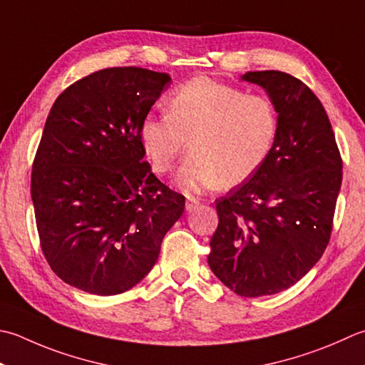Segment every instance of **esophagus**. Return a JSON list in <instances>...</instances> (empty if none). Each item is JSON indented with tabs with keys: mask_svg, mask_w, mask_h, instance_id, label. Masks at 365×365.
<instances>
[{
	"mask_svg": "<svg viewBox=\"0 0 365 365\" xmlns=\"http://www.w3.org/2000/svg\"><path fill=\"white\" fill-rule=\"evenodd\" d=\"M197 205H199V201H197V199H192V197H190L188 201H187V205H185V209H187V212H192V210H196V209H197Z\"/></svg>",
	"mask_w": 365,
	"mask_h": 365,
	"instance_id": "34e87169",
	"label": "esophagus"
}]
</instances>
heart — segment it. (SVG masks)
<instances>
[{
  "label": "heart",
  "mask_w": 365,
  "mask_h": 365,
  "mask_svg": "<svg viewBox=\"0 0 365 365\" xmlns=\"http://www.w3.org/2000/svg\"><path fill=\"white\" fill-rule=\"evenodd\" d=\"M277 134L278 115L269 98L210 77L182 85L170 96L168 113L148 115L140 125L142 145L156 173H169L191 145L177 174L187 192L248 180L269 158Z\"/></svg>",
  "instance_id": "obj_1"
}]
</instances>
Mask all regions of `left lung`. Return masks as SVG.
I'll use <instances>...</instances> for the list:
<instances>
[{
  "label": "left lung",
  "mask_w": 365,
  "mask_h": 365,
  "mask_svg": "<svg viewBox=\"0 0 365 365\" xmlns=\"http://www.w3.org/2000/svg\"><path fill=\"white\" fill-rule=\"evenodd\" d=\"M274 103L278 134L250 180L217 199L218 227L207 261L225 287L244 297L288 289L329 244L341 185V158L323 104L282 71H250Z\"/></svg>",
  "instance_id": "obj_1"
}]
</instances>
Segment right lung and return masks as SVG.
I'll return each mask as SVG.
<instances>
[{
  "mask_svg": "<svg viewBox=\"0 0 365 365\" xmlns=\"http://www.w3.org/2000/svg\"><path fill=\"white\" fill-rule=\"evenodd\" d=\"M164 73L107 68L56 98L31 173L41 247L64 283L98 296L135 287L158 259L185 197L144 161L140 125Z\"/></svg>",
  "mask_w": 365,
  "mask_h": 365,
  "instance_id": "right-lung-1",
  "label": "right lung"
}]
</instances>
